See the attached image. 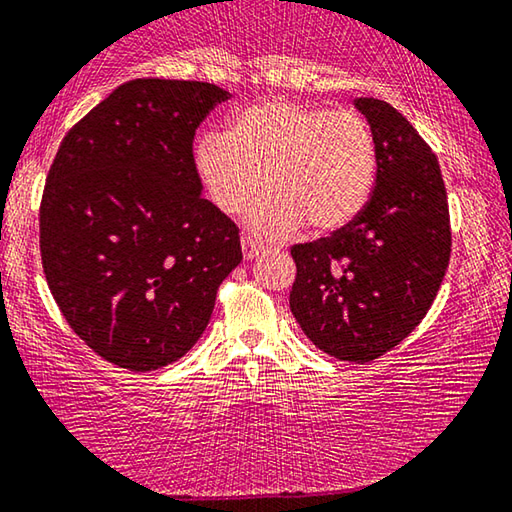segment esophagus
I'll use <instances>...</instances> for the list:
<instances>
[{
    "instance_id": "obj_1",
    "label": "esophagus",
    "mask_w": 512,
    "mask_h": 512,
    "mask_svg": "<svg viewBox=\"0 0 512 512\" xmlns=\"http://www.w3.org/2000/svg\"><path fill=\"white\" fill-rule=\"evenodd\" d=\"M241 250H243V259H255L259 255V243L253 241L250 237H241Z\"/></svg>"
}]
</instances>
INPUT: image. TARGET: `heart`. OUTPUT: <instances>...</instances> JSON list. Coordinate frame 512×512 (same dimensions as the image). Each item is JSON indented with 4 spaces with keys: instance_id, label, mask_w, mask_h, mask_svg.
Segmentation results:
<instances>
[{
    "instance_id": "b5f03b06",
    "label": "heart",
    "mask_w": 512,
    "mask_h": 512,
    "mask_svg": "<svg viewBox=\"0 0 512 512\" xmlns=\"http://www.w3.org/2000/svg\"><path fill=\"white\" fill-rule=\"evenodd\" d=\"M193 164L227 216L241 214L264 184L269 196L250 212L248 227L262 239H285L303 223L314 234L353 223L376 184L378 150L358 111L264 97L234 113L225 134H202Z\"/></svg>"
}]
</instances>
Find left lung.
<instances>
[{"mask_svg": "<svg viewBox=\"0 0 512 512\" xmlns=\"http://www.w3.org/2000/svg\"><path fill=\"white\" fill-rule=\"evenodd\" d=\"M355 107L376 139V186L353 223L291 248L289 307L316 348L362 364L401 344L431 310L451 223L440 164L408 118L373 97Z\"/></svg>", "mask_w": 512, "mask_h": 512, "instance_id": "obj_1", "label": "left lung"}]
</instances>
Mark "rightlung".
I'll list each match as a JSON object with an SVG mask.
<instances>
[{"label":"right lung","instance_id":"add662e5","mask_svg":"<svg viewBox=\"0 0 512 512\" xmlns=\"http://www.w3.org/2000/svg\"><path fill=\"white\" fill-rule=\"evenodd\" d=\"M230 97L214 84L132 79L61 141L40 200V259L86 346L129 371L180 360L241 262L239 227L202 198L193 136Z\"/></svg>","mask_w":512,"mask_h":512}]
</instances>
